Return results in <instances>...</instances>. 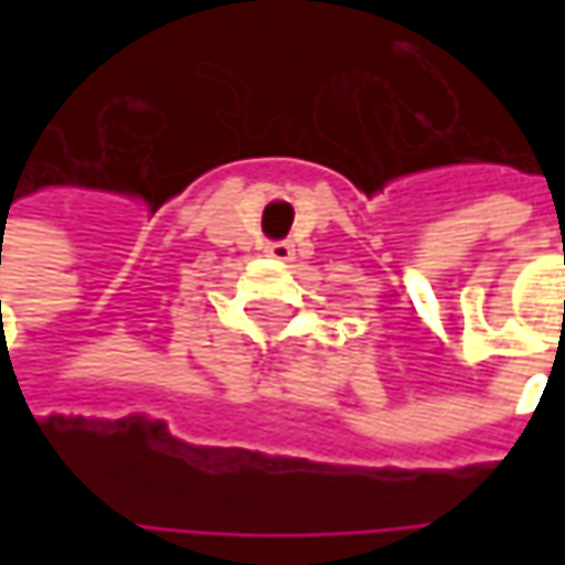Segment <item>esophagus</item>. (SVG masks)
I'll list each match as a JSON object with an SVG mask.
<instances>
[{
	"label": "esophagus",
	"instance_id": "esophagus-1",
	"mask_svg": "<svg viewBox=\"0 0 565 565\" xmlns=\"http://www.w3.org/2000/svg\"><path fill=\"white\" fill-rule=\"evenodd\" d=\"M267 254H270V257H276L279 264H289V260L295 257V245L292 242H273L270 248H267Z\"/></svg>",
	"mask_w": 565,
	"mask_h": 565
}]
</instances>
